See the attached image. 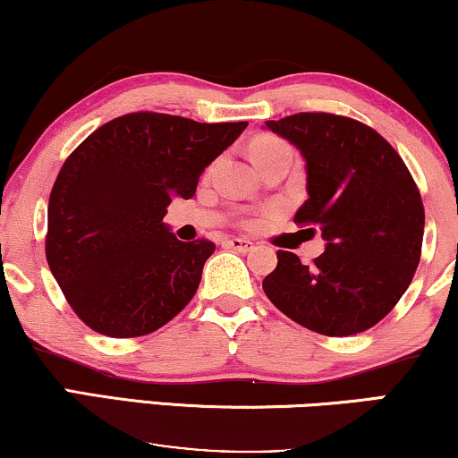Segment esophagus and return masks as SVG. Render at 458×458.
Wrapping results in <instances>:
<instances>
[{
  "label": "esophagus",
  "instance_id": "34e87169",
  "mask_svg": "<svg viewBox=\"0 0 458 458\" xmlns=\"http://www.w3.org/2000/svg\"><path fill=\"white\" fill-rule=\"evenodd\" d=\"M226 244L230 249L234 250H241V253H247V250H250L255 247L253 242L249 241V238H230V241H226Z\"/></svg>",
  "mask_w": 458,
  "mask_h": 458
}]
</instances>
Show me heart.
Here are the masks:
<instances>
[{"instance_id":"b5f03b06","label":"heart","mask_w":458,"mask_h":458,"mask_svg":"<svg viewBox=\"0 0 458 458\" xmlns=\"http://www.w3.org/2000/svg\"><path fill=\"white\" fill-rule=\"evenodd\" d=\"M288 147L282 143L278 139H272V137H263V139H257L253 145H250V157H261V156H269V153L274 151H284Z\"/></svg>"}]
</instances>
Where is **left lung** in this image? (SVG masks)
Segmentation results:
<instances>
[{
	"label": "left lung",
	"mask_w": 458,
	"mask_h": 458,
	"mask_svg": "<svg viewBox=\"0 0 458 458\" xmlns=\"http://www.w3.org/2000/svg\"><path fill=\"white\" fill-rule=\"evenodd\" d=\"M305 159L309 199L296 224L321 230L326 250L302 266L278 250L267 299L324 336L369 330L407 291L421 257L425 214L401 156L373 128L324 112L266 122Z\"/></svg>",
	"instance_id": "1"
}]
</instances>
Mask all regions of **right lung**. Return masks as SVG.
<instances>
[{
  "instance_id": "add662e5",
  "label": "right lung",
  "mask_w": 458,
  "mask_h": 458,
  "mask_svg": "<svg viewBox=\"0 0 458 458\" xmlns=\"http://www.w3.org/2000/svg\"><path fill=\"white\" fill-rule=\"evenodd\" d=\"M244 128L247 122L126 114L64 162L49 195L45 255L91 330L145 336L189 305L216 244L178 241L164 222L167 205L195 195L205 167Z\"/></svg>"
}]
</instances>
